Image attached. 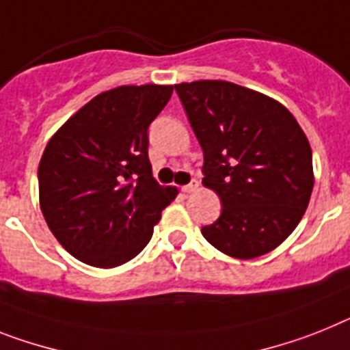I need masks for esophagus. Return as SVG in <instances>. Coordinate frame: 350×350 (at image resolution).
Returning a JSON list of instances; mask_svg holds the SVG:
<instances>
[{"instance_id":"1","label":"esophagus","mask_w":350,"mask_h":350,"mask_svg":"<svg viewBox=\"0 0 350 350\" xmlns=\"http://www.w3.org/2000/svg\"><path fill=\"white\" fill-rule=\"evenodd\" d=\"M198 189H199V183L196 180H192L189 185H185V187H181V192L190 193V192H193V190H198Z\"/></svg>"}]
</instances>
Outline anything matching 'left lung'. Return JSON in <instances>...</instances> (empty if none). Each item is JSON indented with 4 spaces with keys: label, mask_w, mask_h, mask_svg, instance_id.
Segmentation results:
<instances>
[{
    "label": "left lung",
    "mask_w": 350,
    "mask_h": 350,
    "mask_svg": "<svg viewBox=\"0 0 350 350\" xmlns=\"http://www.w3.org/2000/svg\"><path fill=\"white\" fill-rule=\"evenodd\" d=\"M174 89L204 154L202 185L222 202L202 237L239 260L274 251L301 222L315 181L302 128L280 101L231 81Z\"/></svg>",
    "instance_id": "left-lung-1"
}]
</instances>
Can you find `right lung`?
I'll return each instance as SVG.
<instances>
[{"label":"right lung","mask_w":350,"mask_h":350,"mask_svg":"<svg viewBox=\"0 0 350 350\" xmlns=\"http://www.w3.org/2000/svg\"><path fill=\"white\" fill-rule=\"evenodd\" d=\"M172 85H122L98 94L49 139L39 163V201L55 239L87 265L113 269L152 237L178 196L152 178L148 128Z\"/></svg>","instance_id":"add662e5"}]
</instances>
